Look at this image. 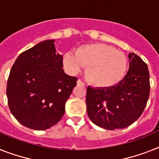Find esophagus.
<instances>
[{"label":"esophagus","mask_w":159,"mask_h":159,"mask_svg":"<svg viewBox=\"0 0 159 159\" xmlns=\"http://www.w3.org/2000/svg\"><path fill=\"white\" fill-rule=\"evenodd\" d=\"M77 85H80V86H85V83L82 82V80L78 79V80H77Z\"/></svg>","instance_id":"obj_1"}]
</instances>
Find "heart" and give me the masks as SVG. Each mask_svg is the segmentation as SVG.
Wrapping results in <instances>:
<instances>
[{"label":"heart","mask_w":159,"mask_h":159,"mask_svg":"<svg viewBox=\"0 0 159 159\" xmlns=\"http://www.w3.org/2000/svg\"><path fill=\"white\" fill-rule=\"evenodd\" d=\"M63 61L72 73L87 66L85 72L86 79L91 85L100 88L119 83L127 69L126 55L113 46L101 43L81 46L76 50L75 54L65 53Z\"/></svg>","instance_id":"obj_1"}]
</instances>
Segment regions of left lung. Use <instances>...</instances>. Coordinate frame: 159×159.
I'll list each match as a JSON object with an SVG mask.
<instances>
[{"mask_svg": "<svg viewBox=\"0 0 159 159\" xmlns=\"http://www.w3.org/2000/svg\"><path fill=\"white\" fill-rule=\"evenodd\" d=\"M129 70L117 85L86 90V109L93 123L107 130L123 129L140 117L149 100L150 83L147 64L130 53Z\"/></svg>", "mask_w": 159, "mask_h": 159, "instance_id": "8db88e82", "label": "left lung"}]
</instances>
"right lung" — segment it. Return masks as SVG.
Listing matches in <instances>:
<instances>
[{
  "label": "right lung",
  "instance_id": "obj_1",
  "mask_svg": "<svg viewBox=\"0 0 159 159\" xmlns=\"http://www.w3.org/2000/svg\"><path fill=\"white\" fill-rule=\"evenodd\" d=\"M54 40L38 43L19 55L10 70L6 95L14 117L33 130H46L60 121L77 78L64 72L63 55Z\"/></svg>",
  "mask_w": 159,
  "mask_h": 159
}]
</instances>
